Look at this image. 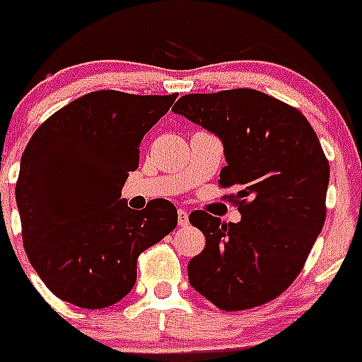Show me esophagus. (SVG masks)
Instances as JSON below:
<instances>
[{"label":"esophagus","mask_w":362,"mask_h":362,"mask_svg":"<svg viewBox=\"0 0 362 362\" xmlns=\"http://www.w3.org/2000/svg\"><path fill=\"white\" fill-rule=\"evenodd\" d=\"M177 223L181 226H187L188 225V212H187V210H183V209L177 210Z\"/></svg>","instance_id":"obj_1"}]
</instances>
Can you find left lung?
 Masks as SVG:
<instances>
[{
  "mask_svg": "<svg viewBox=\"0 0 362 362\" xmlns=\"http://www.w3.org/2000/svg\"><path fill=\"white\" fill-rule=\"evenodd\" d=\"M172 110L223 141L219 185L238 188L228 197L241 212L235 225L190 214L206 246L188 263V281L226 312L276 299L325 225L330 165L315 130L297 108L254 88L187 94Z\"/></svg>",
  "mask_w": 362,
  "mask_h": 362,
  "instance_id": "1",
  "label": "left lung"
}]
</instances>
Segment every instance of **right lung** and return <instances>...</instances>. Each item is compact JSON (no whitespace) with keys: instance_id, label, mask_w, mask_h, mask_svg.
<instances>
[{"instance_id":"right-lung-1","label":"right lung","mask_w":362,"mask_h":362,"mask_svg":"<svg viewBox=\"0 0 362 362\" xmlns=\"http://www.w3.org/2000/svg\"><path fill=\"white\" fill-rule=\"evenodd\" d=\"M175 98L90 92L30 137L16 203L28 261L59 299L88 310L121 300L136 284L139 254L177 226L170 201L137 212L119 199L143 136Z\"/></svg>"}]
</instances>
